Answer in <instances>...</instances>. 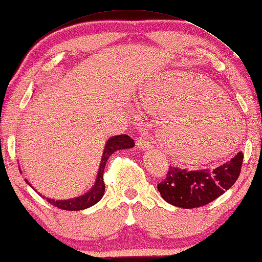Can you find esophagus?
<instances>
[{
	"label": "esophagus",
	"instance_id": "esophagus-1",
	"mask_svg": "<svg viewBox=\"0 0 262 262\" xmlns=\"http://www.w3.org/2000/svg\"><path fill=\"white\" fill-rule=\"evenodd\" d=\"M136 144L141 150H149L152 147V142L146 134H141L139 139L136 140Z\"/></svg>",
	"mask_w": 262,
	"mask_h": 262
}]
</instances>
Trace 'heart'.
<instances>
[{"mask_svg":"<svg viewBox=\"0 0 262 262\" xmlns=\"http://www.w3.org/2000/svg\"><path fill=\"white\" fill-rule=\"evenodd\" d=\"M150 108L165 112L159 129L161 144L182 160L211 159L216 136L230 135L242 126L228 98L210 80L187 72L161 74L141 94Z\"/></svg>","mask_w":262,"mask_h":262,"instance_id":"1","label":"heart"}]
</instances>
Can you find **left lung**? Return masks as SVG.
<instances>
[{
	"label": "left lung",
	"mask_w": 262,
	"mask_h": 262,
	"mask_svg": "<svg viewBox=\"0 0 262 262\" xmlns=\"http://www.w3.org/2000/svg\"><path fill=\"white\" fill-rule=\"evenodd\" d=\"M244 155L239 151L214 169H182L169 166L166 178L158 184L164 201L182 208H194L215 201L238 179Z\"/></svg>",
	"instance_id": "8db88e82"
}]
</instances>
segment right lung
Instances as JSON below:
<instances>
[{"label": "right lung", "mask_w": 262, "mask_h": 262, "mask_svg": "<svg viewBox=\"0 0 262 262\" xmlns=\"http://www.w3.org/2000/svg\"><path fill=\"white\" fill-rule=\"evenodd\" d=\"M134 145H135L134 140L130 139V137L126 134L112 136L111 139L107 140L105 147H104L102 160L98 168L97 179H96V182L94 184V187L90 189L88 192H85L84 194H82V196L77 197V198L66 199V201H54V199L47 198V202L51 204V205H54L56 207L60 208V210H65V211L85 210V208L95 205V204L101 201L104 194V191H105V184H104L103 174H104V169H105L107 159L110 158V156L113 154V152H116L118 150H122V149H130V147H133ZM25 181L26 183H28L27 180ZM28 185L31 184L28 183Z\"/></svg>", "instance_id": "1"}]
</instances>
